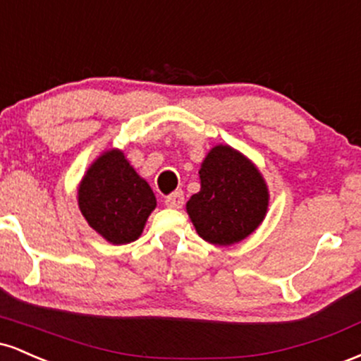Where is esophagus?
I'll return each mask as SVG.
<instances>
[{
	"label": "esophagus",
	"instance_id": "34e87169",
	"mask_svg": "<svg viewBox=\"0 0 361 361\" xmlns=\"http://www.w3.org/2000/svg\"><path fill=\"white\" fill-rule=\"evenodd\" d=\"M164 204H166V207H169V209H181L185 204L183 192H175V193L168 195L166 200H164Z\"/></svg>",
	"mask_w": 361,
	"mask_h": 361
}]
</instances>
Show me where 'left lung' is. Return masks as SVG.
Instances as JSON below:
<instances>
[{
  "mask_svg": "<svg viewBox=\"0 0 361 361\" xmlns=\"http://www.w3.org/2000/svg\"><path fill=\"white\" fill-rule=\"evenodd\" d=\"M200 192L186 202L198 235L231 246L258 229L268 210V186L258 168L231 146L219 144L202 163Z\"/></svg>",
  "mask_w": 361,
  "mask_h": 361,
  "instance_id": "8db88e82",
  "label": "left lung"
}]
</instances>
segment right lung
I'll list each match as a JSON object with an SVG mask.
<instances>
[{
  "mask_svg": "<svg viewBox=\"0 0 361 361\" xmlns=\"http://www.w3.org/2000/svg\"><path fill=\"white\" fill-rule=\"evenodd\" d=\"M78 204L82 217L102 238L111 244H127L142 234L156 209V197L123 152L110 149L82 176Z\"/></svg>",
  "mask_w": 361,
  "mask_h": 361,
  "instance_id": "right-lung-1",
  "label": "right lung"
}]
</instances>
